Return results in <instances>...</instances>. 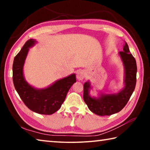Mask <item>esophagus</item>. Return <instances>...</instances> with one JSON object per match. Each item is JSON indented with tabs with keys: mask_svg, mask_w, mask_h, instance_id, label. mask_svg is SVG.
Returning a JSON list of instances; mask_svg holds the SVG:
<instances>
[{
	"mask_svg": "<svg viewBox=\"0 0 150 150\" xmlns=\"http://www.w3.org/2000/svg\"><path fill=\"white\" fill-rule=\"evenodd\" d=\"M85 77V72L83 70L78 71L77 73V78L78 80H83Z\"/></svg>",
	"mask_w": 150,
	"mask_h": 150,
	"instance_id": "34e87169",
	"label": "esophagus"
}]
</instances>
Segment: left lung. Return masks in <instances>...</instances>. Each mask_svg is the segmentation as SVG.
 Returning a JSON list of instances; mask_svg holds the SVG:
<instances>
[{
  "instance_id": "obj_1",
  "label": "left lung",
  "mask_w": 150,
  "mask_h": 150,
  "mask_svg": "<svg viewBox=\"0 0 150 150\" xmlns=\"http://www.w3.org/2000/svg\"><path fill=\"white\" fill-rule=\"evenodd\" d=\"M124 67V87L117 93L99 94L98 97L90 95L92 88L89 81L83 85V99L92 112L98 116H110L120 112L127 103L134 91L136 83L137 65L135 58L129 50L125 42L123 52L118 53Z\"/></svg>"
}]
</instances>
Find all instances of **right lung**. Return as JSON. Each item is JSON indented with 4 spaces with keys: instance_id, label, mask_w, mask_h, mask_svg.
<instances>
[{
    "instance_id": "right-lung-1",
    "label": "right lung",
    "mask_w": 150,
    "mask_h": 150,
    "mask_svg": "<svg viewBox=\"0 0 150 150\" xmlns=\"http://www.w3.org/2000/svg\"><path fill=\"white\" fill-rule=\"evenodd\" d=\"M36 42L33 39L28 40L15 56L12 65V79L15 89L30 110L41 115H50L61 108L69 88L76 82V77L73 73L56 81L47 88L40 89L28 84L24 77V65L29 48Z\"/></svg>"
}]
</instances>
